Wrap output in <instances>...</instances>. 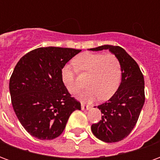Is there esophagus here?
<instances>
[{
    "label": "esophagus",
    "mask_w": 160,
    "mask_h": 160,
    "mask_svg": "<svg viewBox=\"0 0 160 160\" xmlns=\"http://www.w3.org/2000/svg\"><path fill=\"white\" fill-rule=\"evenodd\" d=\"M91 108L90 105H85L84 104H81V109L83 110V111H86V110H89Z\"/></svg>",
    "instance_id": "obj_1"
}]
</instances>
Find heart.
Returning <instances> with one entry per match:
<instances>
[{"label": "heart", "instance_id": "b5f03b06", "mask_svg": "<svg viewBox=\"0 0 160 160\" xmlns=\"http://www.w3.org/2000/svg\"><path fill=\"white\" fill-rule=\"evenodd\" d=\"M73 62L75 69L66 65L62 70V80L70 93H77L80 89L75 69L80 73H89L87 80L88 88L79 95L81 100L91 102L98 97L100 100H108L117 92L122 80V66L114 54L83 52Z\"/></svg>", "mask_w": 160, "mask_h": 160}]
</instances>
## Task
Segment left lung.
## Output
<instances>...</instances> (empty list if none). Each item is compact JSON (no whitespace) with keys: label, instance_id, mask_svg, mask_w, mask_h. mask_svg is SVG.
<instances>
[{"label":"left lung","instance_id":"1","mask_svg":"<svg viewBox=\"0 0 160 160\" xmlns=\"http://www.w3.org/2000/svg\"><path fill=\"white\" fill-rule=\"evenodd\" d=\"M109 49L122 66V80L117 92L98 108L103 114L98 123L92 125V134L108 143L118 142L130 134L137 122L145 103L144 77L136 62L119 46L102 45L92 51Z\"/></svg>","mask_w":160,"mask_h":160}]
</instances>
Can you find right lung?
<instances>
[{"label": "right lung", "instance_id": "right-lung-1", "mask_svg": "<svg viewBox=\"0 0 160 160\" xmlns=\"http://www.w3.org/2000/svg\"><path fill=\"white\" fill-rule=\"evenodd\" d=\"M80 49L41 47L20 58L13 69L9 91L17 118L28 133L39 140L58 137L80 103L67 90L62 70Z\"/></svg>", "mask_w": 160, "mask_h": 160}]
</instances>
